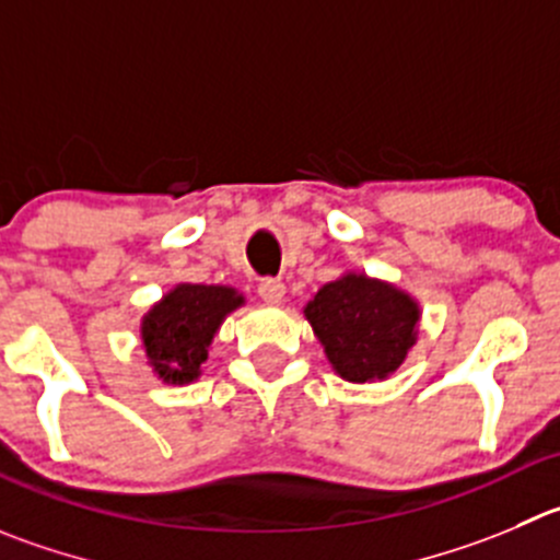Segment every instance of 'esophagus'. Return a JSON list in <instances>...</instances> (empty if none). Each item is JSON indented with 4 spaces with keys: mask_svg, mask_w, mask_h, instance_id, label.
<instances>
[{
    "mask_svg": "<svg viewBox=\"0 0 560 560\" xmlns=\"http://www.w3.org/2000/svg\"><path fill=\"white\" fill-rule=\"evenodd\" d=\"M258 296L266 302V305H283L285 302V285L280 280H260Z\"/></svg>",
    "mask_w": 560,
    "mask_h": 560,
    "instance_id": "obj_1",
    "label": "esophagus"
}]
</instances>
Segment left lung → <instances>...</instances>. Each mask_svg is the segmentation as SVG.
<instances>
[{"label": "left lung", "instance_id": "obj_1", "mask_svg": "<svg viewBox=\"0 0 560 560\" xmlns=\"http://www.w3.org/2000/svg\"><path fill=\"white\" fill-rule=\"evenodd\" d=\"M335 374L354 385L382 382L418 343L420 302L365 271H343L302 307Z\"/></svg>", "mask_w": 560, "mask_h": 560}]
</instances>
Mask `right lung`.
Segmentation results:
<instances>
[{
    "label": "right lung",
    "mask_w": 560,
    "mask_h": 560,
    "mask_svg": "<svg viewBox=\"0 0 560 560\" xmlns=\"http://www.w3.org/2000/svg\"><path fill=\"white\" fill-rule=\"evenodd\" d=\"M244 302L242 291L231 285L175 283L140 322V343L153 376L164 385L200 380L222 322Z\"/></svg>",
    "instance_id": "add662e5"
}]
</instances>
